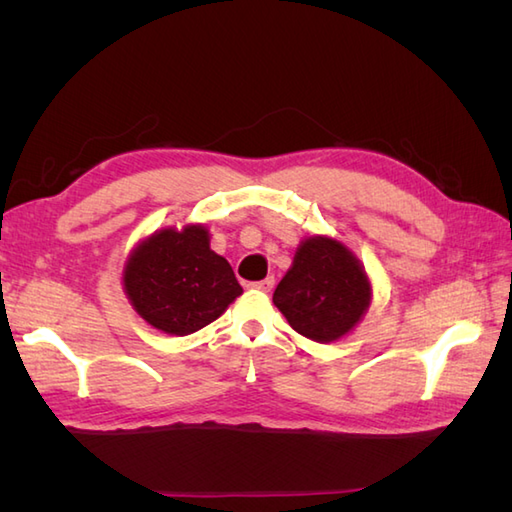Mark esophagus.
I'll list each match as a JSON object with an SVG mask.
<instances>
[{"instance_id":"esophagus-1","label":"esophagus","mask_w":512,"mask_h":512,"mask_svg":"<svg viewBox=\"0 0 512 512\" xmlns=\"http://www.w3.org/2000/svg\"><path fill=\"white\" fill-rule=\"evenodd\" d=\"M253 290H262V292H270L275 286V277H266L262 281H253V284H248Z\"/></svg>"}]
</instances>
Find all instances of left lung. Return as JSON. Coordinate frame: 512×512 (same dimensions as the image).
Here are the masks:
<instances>
[{"instance_id": "1", "label": "left lung", "mask_w": 512, "mask_h": 512, "mask_svg": "<svg viewBox=\"0 0 512 512\" xmlns=\"http://www.w3.org/2000/svg\"><path fill=\"white\" fill-rule=\"evenodd\" d=\"M290 328L317 343L350 334L372 303V281L350 248L328 235L299 244L273 295Z\"/></svg>"}]
</instances>
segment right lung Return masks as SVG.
<instances>
[{
    "label": "right lung",
    "mask_w": 512,
    "mask_h": 512,
    "mask_svg": "<svg viewBox=\"0 0 512 512\" xmlns=\"http://www.w3.org/2000/svg\"><path fill=\"white\" fill-rule=\"evenodd\" d=\"M123 290L151 328L171 336L202 330L244 292L202 224L158 228L140 239L125 262Z\"/></svg>",
    "instance_id": "obj_1"
}]
</instances>
